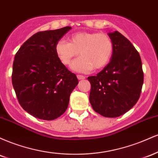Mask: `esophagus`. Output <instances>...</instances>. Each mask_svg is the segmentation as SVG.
I'll use <instances>...</instances> for the list:
<instances>
[{
	"instance_id": "34e87169",
	"label": "esophagus",
	"mask_w": 158,
	"mask_h": 158,
	"mask_svg": "<svg viewBox=\"0 0 158 158\" xmlns=\"http://www.w3.org/2000/svg\"><path fill=\"white\" fill-rule=\"evenodd\" d=\"M77 79H79V80H80V79H85V77H84V76H82V75H77Z\"/></svg>"
}]
</instances>
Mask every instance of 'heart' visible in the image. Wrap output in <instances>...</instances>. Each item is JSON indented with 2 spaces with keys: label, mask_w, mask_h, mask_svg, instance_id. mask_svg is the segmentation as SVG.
I'll use <instances>...</instances> for the list:
<instances>
[{
  "label": "heart",
  "mask_w": 158,
  "mask_h": 158,
  "mask_svg": "<svg viewBox=\"0 0 158 158\" xmlns=\"http://www.w3.org/2000/svg\"><path fill=\"white\" fill-rule=\"evenodd\" d=\"M113 42L107 34L79 32L69 37V42L57 41L56 56L64 65H69L73 58L81 56L72 63L71 69L80 73H88L92 69L103 68L113 53Z\"/></svg>",
  "instance_id": "obj_1"
}]
</instances>
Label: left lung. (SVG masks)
<instances>
[{
    "mask_svg": "<svg viewBox=\"0 0 158 158\" xmlns=\"http://www.w3.org/2000/svg\"><path fill=\"white\" fill-rule=\"evenodd\" d=\"M113 42L110 62L102 71L88 78L91 85L89 100L103 117H117L138 101L143 84L142 61L135 47L120 32H109Z\"/></svg>",
    "mask_w": 158,
    "mask_h": 158,
    "instance_id": "obj_1",
    "label": "left lung"
}]
</instances>
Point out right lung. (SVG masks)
<instances>
[{
	"mask_svg": "<svg viewBox=\"0 0 158 158\" xmlns=\"http://www.w3.org/2000/svg\"><path fill=\"white\" fill-rule=\"evenodd\" d=\"M71 29L37 32L15 56L12 82L16 97L23 109L38 119L52 120L62 115L79 83L55 51L57 41Z\"/></svg>",
	"mask_w": 158,
	"mask_h": 158,
	"instance_id": "1",
	"label": "right lung"
}]
</instances>
